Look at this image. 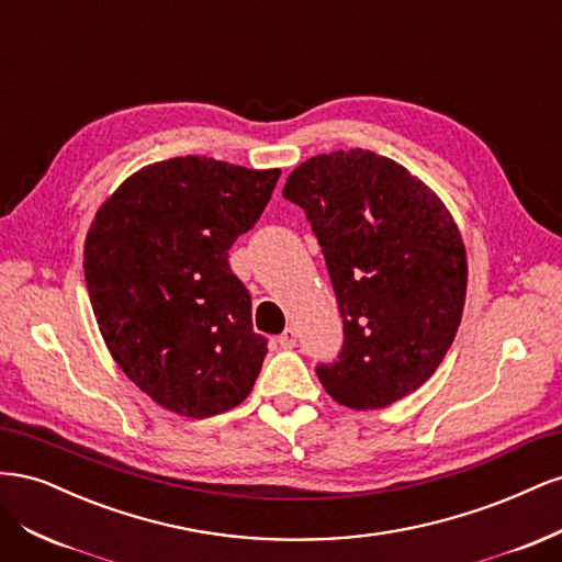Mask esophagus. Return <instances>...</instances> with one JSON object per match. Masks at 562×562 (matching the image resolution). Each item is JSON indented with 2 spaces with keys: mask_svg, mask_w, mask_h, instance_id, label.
<instances>
[{
  "mask_svg": "<svg viewBox=\"0 0 562 562\" xmlns=\"http://www.w3.org/2000/svg\"><path fill=\"white\" fill-rule=\"evenodd\" d=\"M295 342H297V330H295L293 326H288V328L279 335V345H281L283 349H291V347H295Z\"/></svg>",
  "mask_w": 562,
  "mask_h": 562,
  "instance_id": "34e87169",
  "label": "esophagus"
}]
</instances>
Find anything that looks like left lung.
<instances>
[{"label":"left lung","instance_id":"1","mask_svg":"<svg viewBox=\"0 0 562 562\" xmlns=\"http://www.w3.org/2000/svg\"><path fill=\"white\" fill-rule=\"evenodd\" d=\"M283 196L310 220L342 316V349L316 366L323 389L353 411L413 394L448 353L467 297V250L443 201L370 149L307 159Z\"/></svg>","mask_w":562,"mask_h":562}]
</instances>
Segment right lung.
<instances>
[{
  "mask_svg": "<svg viewBox=\"0 0 562 562\" xmlns=\"http://www.w3.org/2000/svg\"><path fill=\"white\" fill-rule=\"evenodd\" d=\"M281 171L176 157L133 173L83 246L91 307L114 361L166 411L213 417L258 380L267 337L229 248L255 227Z\"/></svg>",
  "mask_w": 562,
  "mask_h": 562,
  "instance_id": "1",
  "label": "right lung"
}]
</instances>
